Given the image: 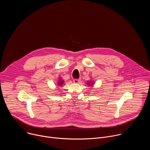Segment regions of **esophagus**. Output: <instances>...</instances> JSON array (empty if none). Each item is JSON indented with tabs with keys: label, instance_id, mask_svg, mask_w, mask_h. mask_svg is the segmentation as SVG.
<instances>
[{
	"label": "esophagus",
	"instance_id": "esophagus-1",
	"mask_svg": "<svg viewBox=\"0 0 150 150\" xmlns=\"http://www.w3.org/2000/svg\"><path fill=\"white\" fill-rule=\"evenodd\" d=\"M73 81L75 83H78L81 81V80H80V79H74Z\"/></svg>",
	"mask_w": 150,
	"mask_h": 150
}]
</instances>
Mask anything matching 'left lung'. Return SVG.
<instances>
[{
  "label": "left lung",
  "mask_w": 150,
  "mask_h": 150,
  "mask_svg": "<svg viewBox=\"0 0 150 150\" xmlns=\"http://www.w3.org/2000/svg\"><path fill=\"white\" fill-rule=\"evenodd\" d=\"M90 84H91V83H88V85H90Z\"/></svg>",
  "instance_id": "obj_1"
}]
</instances>
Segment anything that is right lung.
I'll return each mask as SVG.
<instances>
[{
	"label": "right lung",
	"instance_id": "obj_1",
	"mask_svg": "<svg viewBox=\"0 0 150 150\" xmlns=\"http://www.w3.org/2000/svg\"><path fill=\"white\" fill-rule=\"evenodd\" d=\"M63 81H62V80H60L59 82V85H62V84H63Z\"/></svg>",
	"mask_w": 150,
	"mask_h": 150
}]
</instances>
